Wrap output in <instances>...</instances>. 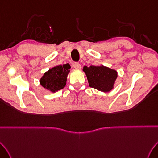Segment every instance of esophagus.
Listing matches in <instances>:
<instances>
[{"mask_svg":"<svg viewBox=\"0 0 158 158\" xmlns=\"http://www.w3.org/2000/svg\"><path fill=\"white\" fill-rule=\"evenodd\" d=\"M73 67L77 70H79L81 69V65H80V64L78 62H75L73 64Z\"/></svg>","mask_w":158,"mask_h":158,"instance_id":"obj_1","label":"esophagus"}]
</instances>
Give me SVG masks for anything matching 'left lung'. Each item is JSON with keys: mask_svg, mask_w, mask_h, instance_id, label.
Returning <instances> with one entry per match:
<instances>
[{"mask_svg": "<svg viewBox=\"0 0 158 158\" xmlns=\"http://www.w3.org/2000/svg\"><path fill=\"white\" fill-rule=\"evenodd\" d=\"M84 71L90 87L104 92L110 91L117 78V72L103 66H84Z\"/></svg>", "mask_w": 158, "mask_h": 158, "instance_id": "1", "label": "left lung"}]
</instances>
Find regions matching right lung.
Returning <instances> with one entry per match:
<instances>
[{"mask_svg": "<svg viewBox=\"0 0 158 158\" xmlns=\"http://www.w3.org/2000/svg\"><path fill=\"white\" fill-rule=\"evenodd\" d=\"M70 66L69 64L52 68L43 75L40 81V84L51 92L60 90L66 84L67 76L70 72Z\"/></svg>", "mask_w": 158, "mask_h": 158, "instance_id": "1", "label": "right lung"}]
</instances>
